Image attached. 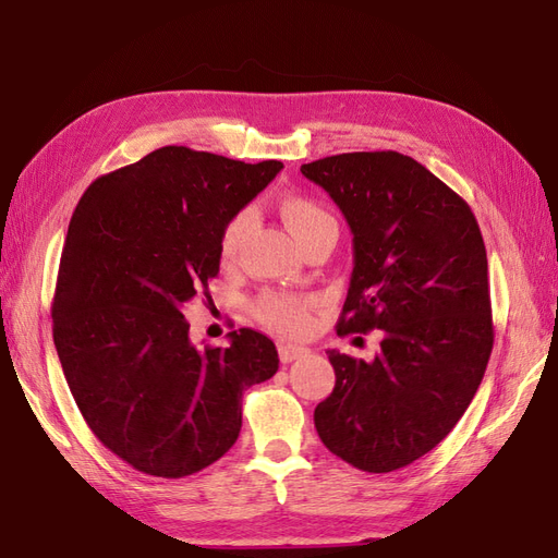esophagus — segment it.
<instances>
[{
    "instance_id": "obj_1",
    "label": "esophagus",
    "mask_w": 558,
    "mask_h": 558,
    "mask_svg": "<svg viewBox=\"0 0 558 558\" xmlns=\"http://www.w3.org/2000/svg\"><path fill=\"white\" fill-rule=\"evenodd\" d=\"M310 356L307 347H298V344H279V359L281 363H293L298 359Z\"/></svg>"
}]
</instances>
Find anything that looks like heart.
I'll use <instances>...</instances> for the list:
<instances>
[{
    "label": "heart",
    "instance_id": "heart-1",
    "mask_svg": "<svg viewBox=\"0 0 558 558\" xmlns=\"http://www.w3.org/2000/svg\"><path fill=\"white\" fill-rule=\"evenodd\" d=\"M279 216L283 226L291 230L298 244L305 242L312 232L324 226H332V216L318 205V202L310 195L302 193H286L279 197ZM248 226V214L238 211L228 223L223 226L221 242H218V251L221 258L228 263L238 256L242 238ZM312 310L314 300L307 295H293V293H277L267 291L253 302V314L263 326L275 330L279 335H302L312 326Z\"/></svg>",
    "mask_w": 558,
    "mask_h": 558
}]
</instances>
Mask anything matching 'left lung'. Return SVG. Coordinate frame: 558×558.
<instances>
[{
    "instance_id": "obj_1",
    "label": "left lung",
    "mask_w": 558,
    "mask_h": 558,
    "mask_svg": "<svg viewBox=\"0 0 558 558\" xmlns=\"http://www.w3.org/2000/svg\"><path fill=\"white\" fill-rule=\"evenodd\" d=\"M353 232L337 335L381 330L373 363L328 351L332 393L316 433L365 472H391L440 445L468 410L494 349L488 263L468 202L396 150L302 165Z\"/></svg>"
}]
</instances>
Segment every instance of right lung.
Wrapping results in <instances>:
<instances>
[{
	"label": "right lung",
	"instance_id": "obj_1",
	"mask_svg": "<svg viewBox=\"0 0 558 558\" xmlns=\"http://www.w3.org/2000/svg\"><path fill=\"white\" fill-rule=\"evenodd\" d=\"M281 167L162 146L78 199L53 342L86 424L134 470L179 480L221 459L240 435L244 391L279 369L275 342L251 328L197 351L183 310L209 298L228 218Z\"/></svg>",
	"mask_w": 558,
	"mask_h": 558
}]
</instances>
